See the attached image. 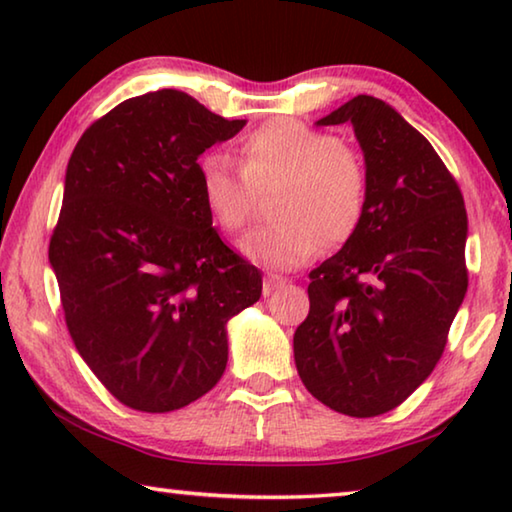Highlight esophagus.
Returning a JSON list of instances; mask_svg holds the SVG:
<instances>
[{
  "mask_svg": "<svg viewBox=\"0 0 512 512\" xmlns=\"http://www.w3.org/2000/svg\"><path fill=\"white\" fill-rule=\"evenodd\" d=\"M284 277L282 275H277V273H268L266 277H264V287H262V291H264V296H273V293L277 291V289H282L284 287Z\"/></svg>",
  "mask_w": 512,
  "mask_h": 512,
  "instance_id": "1",
  "label": "esophagus"
}]
</instances>
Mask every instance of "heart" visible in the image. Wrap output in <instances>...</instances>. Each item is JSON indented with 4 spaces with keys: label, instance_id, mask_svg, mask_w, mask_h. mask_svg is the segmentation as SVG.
I'll use <instances>...</instances> for the list:
<instances>
[{
    "label": "heart",
    "instance_id": "1",
    "mask_svg": "<svg viewBox=\"0 0 512 512\" xmlns=\"http://www.w3.org/2000/svg\"><path fill=\"white\" fill-rule=\"evenodd\" d=\"M239 169L207 153L198 162V196L225 232L246 225L257 192L275 189L268 201L273 223L250 230L239 250L268 268H296L323 244H345L366 216L370 178L363 155L339 137L296 119H271L239 144Z\"/></svg>",
    "mask_w": 512,
    "mask_h": 512
}]
</instances>
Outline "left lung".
Instances as JSON below:
<instances>
[{
	"label": "left lung",
	"mask_w": 512,
	"mask_h": 512,
	"mask_svg": "<svg viewBox=\"0 0 512 512\" xmlns=\"http://www.w3.org/2000/svg\"><path fill=\"white\" fill-rule=\"evenodd\" d=\"M345 121L368 167V207L339 253L309 273L293 357L318 402L375 418L443 357L467 291V212L445 162L395 108L359 94L318 126Z\"/></svg>",
	"instance_id": "1"
}]
</instances>
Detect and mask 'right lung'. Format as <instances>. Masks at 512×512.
I'll return each mask as SVG.
<instances>
[{"instance_id": "add662e5", "label": "right lung", "mask_w": 512, "mask_h": 512, "mask_svg": "<svg viewBox=\"0 0 512 512\" xmlns=\"http://www.w3.org/2000/svg\"><path fill=\"white\" fill-rule=\"evenodd\" d=\"M244 126L158 90L94 121L69 158L49 262L76 350L128 409L167 413L212 391L225 325L262 296V273L198 196L201 153Z\"/></svg>"}]
</instances>
